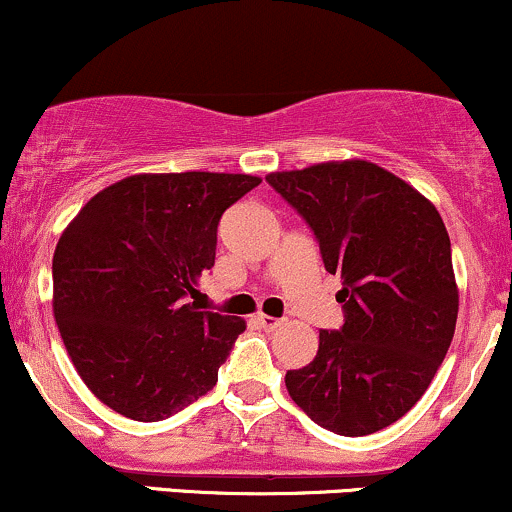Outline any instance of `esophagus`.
Segmentation results:
<instances>
[{
  "label": "esophagus",
  "mask_w": 512,
  "mask_h": 512,
  "mask_svg": "<svg viewBox=\"0 0 512 512\" xmlns=\"http://www.w3.org/2000/svg\"><path fill=\"white\" fill-rule=\"evenodd\" d=\"M255 319H257V324H260L262 329H267V331H274V329H279V326L283 324V319L269 317V315H264V312H260V315H257Z\"/></svg>",
  "instance_id": "esophagus-1"
}]
</instances>
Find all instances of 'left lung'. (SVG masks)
I'll return each mask as SVG.
<instances>
[{"label":"left lung","instance_id":"obj_1","mask_svg":"<svg viewBox=\"0 0 512 512\" xmlns=\"http://www.w3.org/2000/svg\"><path fill=\"white\" fill-rule=\"evenodd\" d=\"M267 181L315 231L326 272L343 279L346 322L319 331L310 365L288 369V396L334 434L379 432L424 396L453 341L458 283L439 209L367 159Z\"/></svg>","mask_w":512,"mask_h":512}]
</instances>
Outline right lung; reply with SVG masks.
Listing matches in <instances>:
<instances>
[{"label": "right lung", "mask_w": 512, "mask_h": 512, "mask_svg": "<svg viewBox=\"0 0 512 512\" xmlns=\"http://www.w3.org/2000/svg\"><path fill=\"white\" fill-rule=\"evenodd\" d=\"M260 176L135 174L92 195L61 233L52 310L78 377L107 408L159 422L217 384L245 322L200 312L221 214Z\"/></svg>", "instance_id": "obj_1"}]
</instances>
